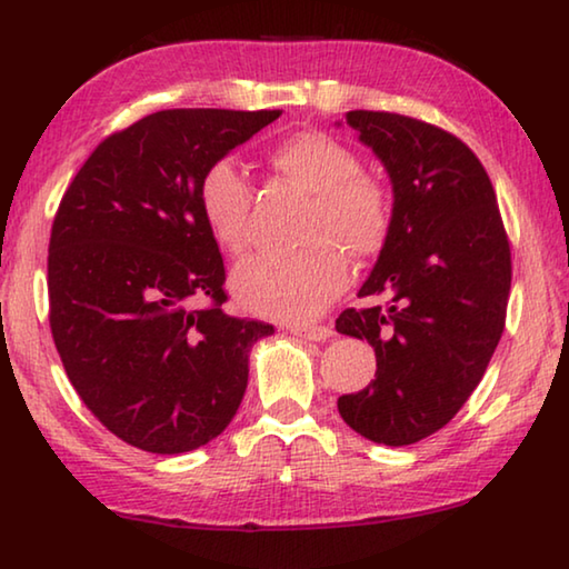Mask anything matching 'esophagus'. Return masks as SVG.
<instances>
[{
    "mask_svg": "<svg viewBox=\"0 0 569 569\" xmlns=\"http://www.w3.org/2000/svg\"><path fill=\"white\" fill-rule=\"evenodd\" d=\"M291 333L301 336V339H306V341H326L333 336L331 326H321V323L319 326H291Z\"/></svg>",
    "mask_w": 569,
    "mask_h": 569,
    "instance_id": "esophagus-1",
    "label": "esophagus"
}]
</instances>
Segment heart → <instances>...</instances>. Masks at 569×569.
Returning a JSON list of instances; mask_svg holds the SVG:
<instances>
[{"label":"heart","mask_w":569,"mask_h":569,"mask_svg":"<svg viewBox=\"0 0 569 569\" xmlns=\"http://www.w3.org/2000/svg\"><path fill=\"white\" fill-rule=\"evenodd\" d=\"M268 166L311 196L303 240L286 253H256L240 261L230 288L246 311L278 321H311L326 311L351 278L356 261H373L387 250L397 203L381 178L361 170L356 152L331 134L306 130L268 152ZM253 190L233 160H216L198 182V208L208 233L228 253L248 238Z\"/></svg>","instance_id":"1"}]
</instances>
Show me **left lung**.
I'll use <instances>...</instances> for the list:
<instances>
[{"label":"left lung","mask_w":569,"mask_h":569,"mask_svg":"<svg viewBox=\"0 0 569 569\" xmlns=\"http://www.w3.org/2000/svg\"><path fill=\"white\" fill-rule=\"evenodd\" d=\"M346 122L387 168L391 240L366 278V308L336 331L377 351V379L339 397L361 437L407 447L455 419L505 331L512 253L485 166L457 134L397 112L351 110Z\"/></svg>","instance_id":"obj_1"}]
</instances>
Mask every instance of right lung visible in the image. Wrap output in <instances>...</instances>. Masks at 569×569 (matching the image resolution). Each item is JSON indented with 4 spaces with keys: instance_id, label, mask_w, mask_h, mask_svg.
<instances>
[{
    "instance_id": "right-lung-1",
    "label": "right lung",
    "mask_w": 569,
    "mask_h": 569,
    "mask_svg": "<svg viewBox=\"0 0 569 569\" xmlns=\"http://www.w3.org/2000/svg\"><path fill=\"white\" fill-rule=\"evenodd\" d=\"M281 110H160L104 138L54 213L47 288L67 379L114 437L182 455L243 401L273 333L223 311L226 266L198 208L208 166ZM206 300V307H196Z\"/></svg>"
}]
</instances>
